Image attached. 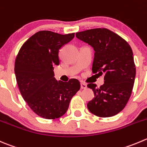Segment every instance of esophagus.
Listing matches in <instances>:
<instances>
[{
	"label": "esophagus",
	"instance_id": "esophagus-1",
	"mask_svg": "<svg viewBox=\"0 0 147 147\" xmlns=\"http://www.w3.org/2000/svg\"><path fill=\"white\" fill-rule=\"evenodd\" d=\"M80 88H82V89H85V88H87V85L85 83H84V82H81L80 83Z\"/></svg>",
	"mask_w": 147,
	"mask_h": 147
}]
</instances>
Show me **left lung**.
<instances>
[{
    "mask_svg": "<svg viewBox=\"0 0 147 147\" xmlns=\"http://www.w3.org/2000/svg\"><path fill=\"white\" fill-rule=\"evenodd\" d=\"M76 37L95 51L92 70L104 75L100 88L89 83L94 97L87 105L92 114L102 118L118 114L131 95L136 76L133 52L126 40L107 28H93L76 33Z\"/></svg>",
    "mask_w": 147,
    "mask_h": 147,
    "instance_id": "obj_1",
    "label": "left lung"
}]
</instances>
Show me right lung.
Instances as JSON below:
<instances>
[{"label": "right lung", "mask_w": 147, "mask_h": 147, "mask_svg": "<svg viewBox=\"0 0 147 147\" xmlns=\"http://www.w3.org/2000/svg\"><path fill=\"white\" fill-rule=\"evenodd\" d=\"M74 37L75 33L40 31L22 45L16 58L14 71L20 92L33 111L44 119L63 116L80 88L77 79L57 81L54 73V66L59 65V49Z\"/></svg>", "instance_id": "1"}]
</instances>
